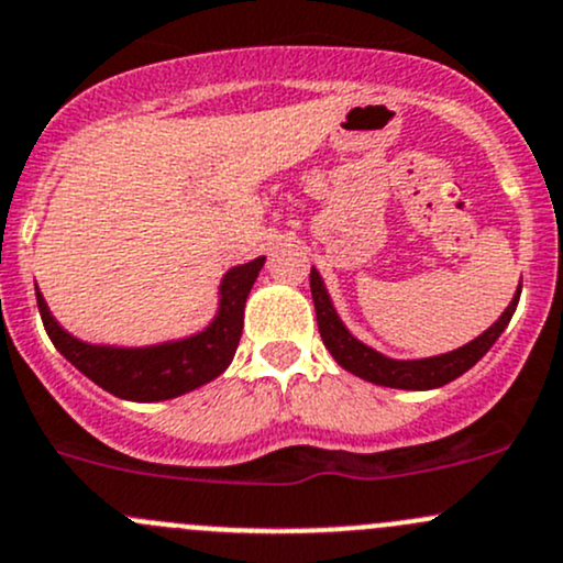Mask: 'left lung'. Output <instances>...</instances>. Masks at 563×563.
Returning <instances> with one entry per match:
<instances>
[{
    "instance_id": "1",
    "label": "left lung",
    "mask_w": 563,
    "mask_h": 563,
    "mask_svg": "<svg viewBox=\"0 0 563 563\" xmlns=\"http://www.w3.org/2000/svg\"><path fill=\"white\" fill-rule=\"evenodd\" d=\"M310 291L312 301H316L318 331H321L323 345H327V351L334 356L336 364H340L342 369L351 372V375L361 377V380L401 390L440 388L445 386V383L455 380V377L464 375L466 369H472V366L494 347V342L499 340L501 331L507 329V323H510L520 299L518 286L516 297L507 305V310L501 312L499 321H496L494 327L485 329L481 336H475V340L455 347L451 353H440V356L429 358H390L383 356L375 347L366 345V342H361L358 336H353V331L342 323L340 312H336L334 301H331L327 291V283L318 275L316 266L310 269Z\"/></svg>"
}]
</instances>
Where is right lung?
Instances as JSON below:
<instances>
[{
	"mask_svg": "<svg viewBox=\"0 0 563 563\" xmlns=\"http://www.w3.org/2000/svg\"><path fill=\"white\" fill-rule=\"evenodd\" d=\"M266 258L258 256L247 264H236L223 275L218 286L216 318L197 334L180 340L156 342V345L121 347L91 345L69 334L53 318L51 307L37 288V307L45 331L56 351L73 366H78L88 380L110 390L118 399L129 401H164L197 390L216 380L232 364L245 321V301L262 272Z\"/></svg>",
	"mask_w": 563,
	"mask_h": 563,
	"instance_id": "right-lung-1",
	"label": "right lung"
}]
</instances>
